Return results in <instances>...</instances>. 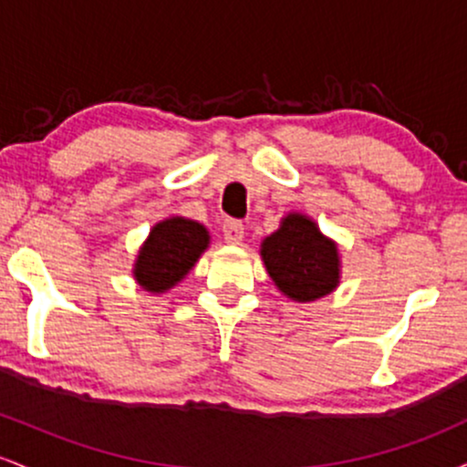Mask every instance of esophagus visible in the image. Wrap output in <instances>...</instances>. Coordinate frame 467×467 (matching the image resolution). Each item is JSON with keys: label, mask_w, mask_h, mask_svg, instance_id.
<instances>
[{"label": "esophagus", "mask_w": 467, "mask_h": 467, "mask_svg": "<svg viewBox=\"0 0 467 467\" xmlns=\"http://www.w3.org/2000/svg\"><path fill=\"white\" fill-rule=\"evenodd\" d=\"M222 230L226 244H241V239H244V223H241L239 219H226Z\"/></svg>", "instance_id": "34e87169"}]
</instances>
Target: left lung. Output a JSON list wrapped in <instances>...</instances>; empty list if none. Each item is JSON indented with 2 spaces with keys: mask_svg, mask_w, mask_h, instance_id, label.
Wrapping results in <instances>:
<instances>
[{
  "mask_svg": "<svg viewBox=\"0 0 467 467\" xmlns=\"http://www.w3.org/2000/svg\"><path fill=\"white\" fill-rule=\"evenodd\" d=\"M261 256L276 287L298 303L325 296L340 278L336 244L298 213L283 219L281 228L264 241Z\"/></svg>",
  "mask_w": 467,
  "mask_h": 467,
  "instance_id": "8db88e82",
  "label": "left lung"
}]
</instances>
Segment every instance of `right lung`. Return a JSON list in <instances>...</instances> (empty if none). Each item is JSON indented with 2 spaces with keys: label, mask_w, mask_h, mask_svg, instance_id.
<instances>
[{
  "label": "right lung",
  "mask_w": 467,
  "mask_h": 467,
  "mask_svg": "<svg viewBox=\"0 0 467 467\" xmlns=\"http://www.w3.org/2000/svg\"><path fill=\"white\" fill-rule=\"evenodd\" d=\"M208 245L202 223L171 217L153 226L136 261L138 283L149 292H164L182 281Z\"/></svg>",
  "instance_id": "obj_1"
}]
</instances>
